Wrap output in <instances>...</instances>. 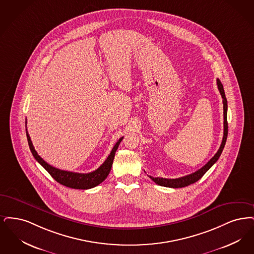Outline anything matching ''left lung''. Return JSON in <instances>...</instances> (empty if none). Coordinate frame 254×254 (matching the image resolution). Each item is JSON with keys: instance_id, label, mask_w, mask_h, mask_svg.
I'll list each match as a JSON object with an SVG mask.
<instances>
[{"instance_id": "1", "label": "left lung", "mask_w": 254, "mask_h": 254, "mask_svg": "<svg viewBox=\"0 0 254 254\" xmlns=\"http://www.w3.org/2000/svg\"><path fill=\"white\" fill-rule=\"evenodd\" d=\"M216 81H217L218 90H219L221 96H222V99H223V110H224V135H223V139H222L220 148L218 149L217 153L213 155V157L210 158V161L207 164H205L201 169H199L196 172H194V173H192L190 175H188V176H185V177H179V178H175V179L162 178V177H149L157 185L168 188H183L189 186L190 184H193L196 181H198L199 179L210 170V167L213 165L218 160V158L220 157L221 154L223 152V149L225 147L226 141H227V136H228V121H227L228 101H227V99H226L224 88H223V85H222L220 80L217 78Z\"/></svg>"}]
</instances>
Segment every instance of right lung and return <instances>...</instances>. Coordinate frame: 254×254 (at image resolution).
Listing matches in <instances>:
<instances>
[{
    "mask_svg": "<svg viewBox=\"0 0 254 254\" xmlns=\"http://www.w3.org/2000/svg\"><path fill=\"white\" fill-rule=\"evenodd\" d=\"M26 136H27V141H28L30 151L35 157V159L44 167V169L50 174V176L53 177L57 182H59L60 184L65 186V187L79 189V190H87V189L96 187L106 179V177H108V175L110 173L115 154L119 148V145L121 144L123 139V136H122L118 140V142L115 144V146L113 147L110 155H108V157L102 163V165L99 166L96 171L91 172L88 174H79V173H73V172L60 170L53 166L49 165L36 152L32 141H31V138L27 132V129H26Z\"/></svg>",
    "mask_w": 254,
    "mask_h": 254,
    "instance_id": "1",
    "label": "right lung"
}]
</instances>
